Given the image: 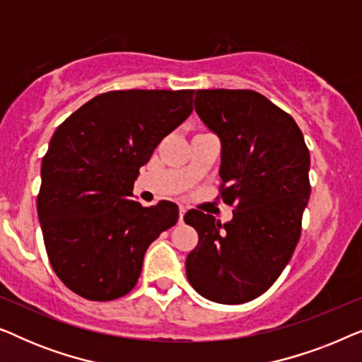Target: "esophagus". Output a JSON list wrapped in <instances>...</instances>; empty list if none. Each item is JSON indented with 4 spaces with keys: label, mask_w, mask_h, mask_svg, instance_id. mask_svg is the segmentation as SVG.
I'll return each mask as SVG.
<instances>
[{
    "label": "esophagus",
    "mask_w": 362,
    "mask_h": 362,
    "mask_svg": "<svg viewBox=\"0 0 362 362\" xmlns=\"http://www.w3.org/2000/svg\"><path fill=\"white\" fill-rule=\"evenodd\" d=\"M185 214H186V209L185 207H180V222H182V219H185Z\"/></svg>",
    "instance_id": "obj_1"
}]
</instances>
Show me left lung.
<instances>
[{"label":"left lung","instance_id":"8db88e82","mask_svg":"<svg viewBox=\"0 0 362 362\" xmlns=\"http://www.w3.org/2000/svg\"><path fill=\"white\" fill-rule=\"evenodd\" d=\"M197 115L221 140V199L232 221L191 209L199 235L186 275L204 298L239 305L265 293L288 264L310 199V151L288 113L254 90H197Z\"/></svg>","mask_w":362,"mask_h":362}]
</instances>
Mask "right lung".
Instances as JSON below:
<instances>
[{"instance_id": "add662e5", "label": "right lung", "mask_w": 362, "mask_h": 362, "mask_svg": "<svg viewBox=\"0 0 362 362\" xmlns=\"http://www.w3.org/2000/svg\"><path fill=\"white\" fill-rule=\"evenodd\" d=\"M194 90H112L66 118L41 165L37 216L49 262L82 298L127 295L177 206L143 207L133 185L155 148L192 112Z\"/></svg>"}]
</instances>
